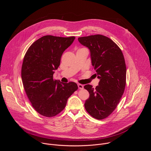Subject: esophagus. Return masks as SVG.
<instances>
[{"instance_id":"1","label":"esophagus","mask_w":151,"mask_h":151,"mask_svg":"<svg viewBox=\"0 0 151 151\" xmlns=\"http://www.w3.org/2000/svg\"><path fill=\"white\" fill-rule=\"evenodd\" d=\"M78 87L80 89H83L84 88L82 84H78Z\"/></svg>"}]
</instances>
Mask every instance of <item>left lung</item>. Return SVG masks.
Masks as SVG:
<instances>
[{"label": "left lung", "mask_w": 151, "mask_h": 151, "mask_svg": "<svg viewBox=\"0 0 151 151\" xmlns=\"http://www.w3.org/2000/svg\"><path fill=\"white\" fill-rule=\"evenodd\" d=\"M89 48L92 65L100 79L99 86H84L89 93L84 104L86 111L93 118L108 117L119 104L126 84V65L120 48L111 39L102 35L78 38Z\"/></svg>", "instance_id": "left-lung-1"}]
</instances>
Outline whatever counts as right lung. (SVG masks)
Here are the masks:
<instances>
[{
  "label": "right lung",
  "instance_id": "1",
  "mask_svg": "<svg viewBox=\"0 0 151 151\" xmlns=\"http://www.w3.org/2000/svg\"><path fill=\"white\" fill-rule=\"evenodd\" d=\"M75 38L43 36L29 46L24 57L23 86L32 107L42 116L52 117L60 113L68 98L78 89L76 83H59L53 77L63 52Z\"/></svg>",
  "mask_w": 151,
  "mask_h": 151
}]
</instances>
